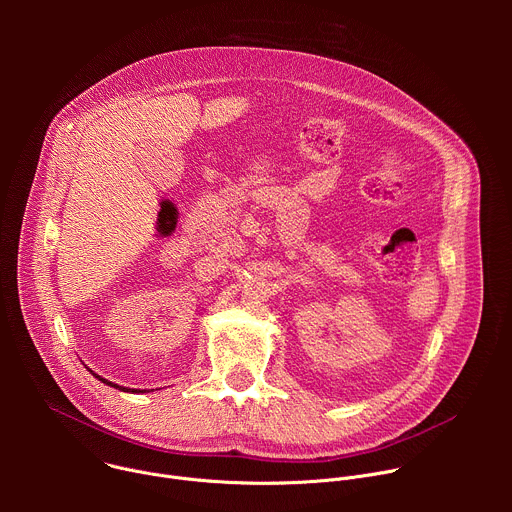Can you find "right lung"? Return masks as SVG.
I'll return each mask as SVG.
<instances>
[{
	"mask_svg": "<svg viewBox=\"0 0 512 512\" xmlns=\"http://www.w3.org/2000/svg\"><path fill=\"white\" fill-rule=\"evenodd\" d=\"M95 375V373H93ZM101 383H105V385H111V387H115V389H119V391H125V393H145V391H139V389H127V387H119V385H115V383H111V381H107V379H103V377H99V375H95Z\"/></svg>",
	"mask_w": 512,
	"mask_h": 512,
	"instance_id": "right-lung-1",
	"label": "right lung"
}]
</instances>
